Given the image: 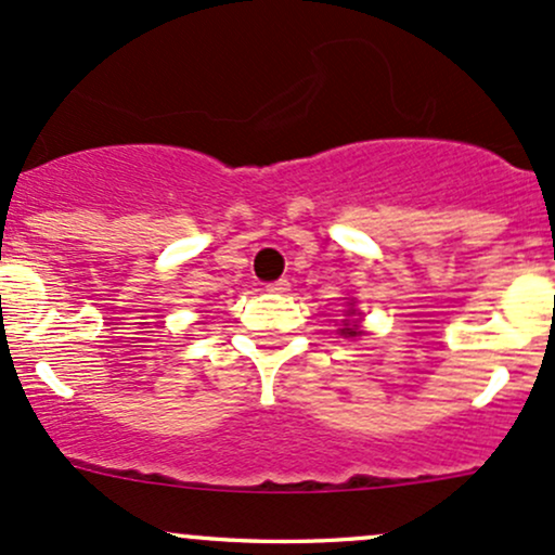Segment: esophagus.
<instances>
[{"label":"esophagus","instance_id":"esophagus-1","mask_svg":"<svg viewBox=\"0 0 555 555\" xmlns=\"http://www.w3.org/2000/svg\"><path fill=\"white\" fill-rule=\"evenodd\" d=\"M287 289H289L287 279H279V282L266 284V292H276V295H282V292H287Z\"/></svg>","mask_w":555,"mask_h":555}]
</instances>
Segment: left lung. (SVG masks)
I'll list each match as a JSON object with an SVG mask.
<instances>
[{"label":"left lung","mask_w":555,"mask_h":555,"mask_svg":"<svg viewBox=\"0 0 555 555\" xmlns=\"http://www.w3.org/2000/svg\"><path fill=\"white\" fill-rule=\"evenodd\" d=\"M347 315H350V313H347ZM343 332H345V334H350V337H356V334H358V321H352V326L343 328Z\"/></svg>","instance_id":"1"}]
</instances>
